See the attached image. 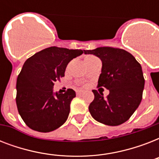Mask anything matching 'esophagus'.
<instances>
[{
  "label": "esophagus",
  "mask_w": 159,
  "mask_h": 159,
  "mask_svg": "<svg viewBox=\"0 0 159 159\" xmlns=\"http://www.w3.org/2000/svg\"><path fill=\"white\" fill-rule=\"evenodd\" d=\"M82 93H83V92H82V91H77V96H78V97L82 96Z\"/></svg>",
  "instance_id": "1"
}]
</instances>
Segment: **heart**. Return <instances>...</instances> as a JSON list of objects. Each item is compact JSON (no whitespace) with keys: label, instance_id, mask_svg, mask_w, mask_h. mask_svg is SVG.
<instances>
[{"label":"heart","instance_id":"b5f03b06","mask_svg":"<svg viewBox=\"0 0 159 159\" xmlns=\"http://www.w3.org/2000/svg\"><path fill=\"white\" fill-rule=\"evenodd\" d=\"M93 58H97V57H95V56H93V55H87V57H85V62L87 61V60L93 59Z\"/></svg>","mask_w":159,"mask_h":159}]
</instances>
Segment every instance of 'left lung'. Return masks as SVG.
Listing matches in <instances>:
<instances>
[{"label": "left lung", "mask_w": 159, "mask_h": 159, "mask_svg": "<svg viewBox=\"0 0 159 159\" xmlns=\"http://www.w3.org/2000/svg\"><path fill=\"white\" fill-rule=\"evenodd\" d=\"M84 53L102 60L98 87H104L110 92L105 97L102 92L92 90L95 98L89 106L90 113L96 120L106 125L125 123L138 108L143 97L144 78L141 65L122 48L100 47Z\"/></svg>", "instance_id": "left-lung-1"}]
</instances>
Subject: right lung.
<instances>
[{
	"mask_svg": "<svg viewBox=\"0 0 159 159\" xmlns=\"http://www.w3.org/2000/svg\"><path fill=\"white\" fill-rule=\"evenodd\" d=\"M83 53L81 49L49 47L29 57L16 81V105L26 125L50 132L63 125L76 97L72 89L53 93L54 82L64 77L68 62Z\"/></svg>",
	"mask_w": 159,
	"mask_h": 159,
	"instance_id": "add662e5",
	"label": "right lung"
}]
</instances>
